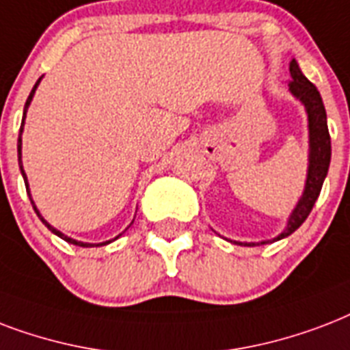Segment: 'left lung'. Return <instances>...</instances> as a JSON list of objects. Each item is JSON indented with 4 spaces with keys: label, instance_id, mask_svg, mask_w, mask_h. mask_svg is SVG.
<instances>
[{
    "label": "left lung",
    "instance_id": "1",
    "mask_svg": "<svg viewBox=\"0 0 350 350\" xmlns=\"http://www.w3.org/2000/svg\"><path fill=\"white\" fill-rule=\"evenodd\" d=\"M291 82H288V91L297 102H301L307 113V122H308V166H307V180H305V188L303 193L297 200L296 208L292 210L288 215L285 230L279 235H275L273 239L259 241V243H241V241H230L235 245L241 246H259V245H268L273 241L285 239L291 234H294L308 217V213L312 210V206L316 204V200L319 197L323 180L329 173L330 166V135H329V126H327V113H325L323 100L321 94L316 89L312 82H308L307 77L303 75L299 65L296 59L291 62Z\"/></svg>",
    "mask_w": 350,
    "mask_h": 350
}]
</instances>
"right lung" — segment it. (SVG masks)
Returning <instances> with one entry per match:
<instances>
[{
	"mask_svg": "<svg viewBox=\"0 0 350 350\" xmlns=\"http://www.w3.org/2000/svg\"><path fill=\"white\" fill-rule=\"evenodd\" d=\"M42 78H43V77H42ZM42 78H40V80H38L36 83H34V88H32L31 94H29V98H27V102H25V107H23V118H21L20 137H18V164H20V172H21V177H23V180H25V188H27V193H29V199H31V202H32V208H34V212H36V215H38V217H40V221H42V223L45 224V226H47V228L51 230V232H53L54 235H58L59 239L67 241V243H71V245L83 246V248H88V246H104V245H109L111 241L118 239V237H120V235L124 234V232H122V234H118V235H116L115 239L104 241V243H83V241H77V239H72V237H69V235L62 234V232H59V230H56V228H54L53 224H49L47 221H45V219H43V215H42V213H40V210H38V208H36V204H34V200H32V197H31V188H29V183H27V175H25V170H23V162H21V133H23V126H25L27 109H29V105H31V102H32V96H34V93H36V89H38V85H40V82H42ZM131 224H133V221H131ZM131 224H129V226H131ZM129 226H127V228H129ZM127 228H126V230H127Z\"/></svg>",
	"mask_w": 350,
	"mask_h": 350,
	"instance_id": "1",
	"label": "right lung"
}]
</instances>
